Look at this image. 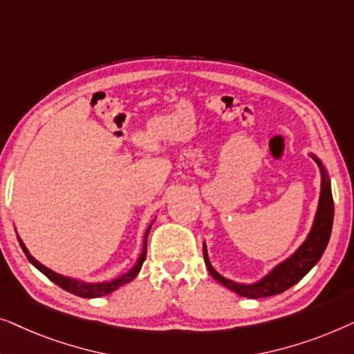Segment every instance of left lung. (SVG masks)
<instances>
[{
    "label": "left lung",
    "mask_w": 354,
    "mask_h": 354,
    "mask_svg": "<svg viewBox=\"0 0 354 354\" xmlns=\"http://www.w3.org/2000/svg\"><path fill=\"white\" fill-rule=\"evenodd\" d=\"M321 170V196L319 203H317V210L315 221H313L311 231L308 234L306 241L292 253L287 260L279 263L277 266L268 272V274L260 279V281L253 283H241L234 282L231 279H226L221 276L220 272L215 271L212 266L210 260H208L207 245L203 243V260H205V266L210 276L218 281L223 286L227 287L229 290L236 292L237 295L247 297V298H265L271 295H277V293L286 292L287 288L295 286L300 282L311 268L321 260L322 253H324L328 239H330L332 232V223H333V198H332V189H330V179H328L326 167L317 158L315 153H311Z\"/></svg>",
    "instance_id": "8db88e82"
}]
</instances>
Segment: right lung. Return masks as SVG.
Returning a JSON list of instances; mask_svg holds the SVG:
<instances>
[{
  "mask_svg": "<svg viewBox=\"0 0 354 354\" xmlns=\"http://www.w3.org/2000/svg\"><path fill=\"white\" fill-rule=\"evenodd\" d=\"M152 223H151V225H149L146 234H144L141 253H139L138 261L134 263V266L131 268V270L127 271V272H123L122 276L112 279V281H104V282H84V281H80V279L67 277V276L59 274V272H54L53 270H49V268L41 265V263H39L38 260H35V258L30 255V252L27 250V247L24 245V242L21 241V237L17 236V239H19V243H21L24 253H26V257L28 258V261L32 263V265L37 268L38 271H41L43 274L49 279V281H53L54 283H57V286L61 287V288H64V290L71 292V293H73V295H77V297H82V298H97V297L109 295V293H112L113 290H117L118 287H122V286H125V283L131 282L133 279L138 276V272L141 271V266H142L144 260H146L147 236H149V231H151Z\"/></svg>",
  "mask_w": 354,
  "mask_h": 354,
  "instance_id": "obj_1",
  "label": "right lung"
}]
</instances>
